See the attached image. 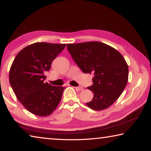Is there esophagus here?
Returning a JSON list of instances; mask_svg holds the SVG:
<instances>
[{"mask_svg":"<svg viewBox=\"0 0 151 151\" xmlns=\"http://www.w3.org/2000/svg\"><path fill=\"white\" fill-rule=\"evenodd\" d=\"M75 88L78 91H83V86H76V87H75Z\"/></svg>","mask_w":151,"mask_h":151,"instance_id":"esophagus-1","label":"esophagus"}]
</instances>
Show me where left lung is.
Returning <instances> with one entry per match:
<instances>
[{"mask_svg":"<svg viewBox=\"0 0 151 151\" xmlns=\"http://www.w3.org/2000/svg\"><path fill=\"white\" fill-rule=\"evenodd\" d=\"M73 60L84 73H93V85L87 88L94 94L86 103L94 111L112 105L126 86L129 67L124 57L115 48L96 41L66 45Z\"/></svg>","mask_w":151,"mask_h":151,"instance_id":"8db88e82","label":"left lung"}]
</instances>
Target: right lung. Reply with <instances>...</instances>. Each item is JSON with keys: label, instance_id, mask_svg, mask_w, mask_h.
<instances>
[{"label": "right lung", "instance_id": "right-lung-1", "mask_svg": "<svg viewBox=\"0 0 151 151\" xmlns=\"http://www.w3.org/2000/svg\"><path fill=\"white\" fill-rule=\"evenodd\" d=\"M66 44L35 42L18 53L9 71V82L20 103L35 115L46 116L58 106L65 87L45 83V73Z\"/></svg>", "mask_w": 151, "mask_h": 151}]
</instances>
